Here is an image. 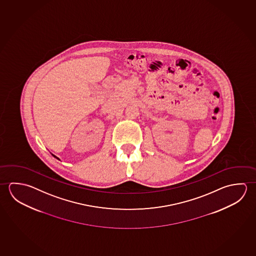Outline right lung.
Here are the masks:
<instances>
[{
    "mask_svg": "<svg viewBox=\"0 0 256 256\" xmlns=\"http://www.w3.org/2000/svg\"><path fill=\"white\" fill-rule=\"evenodd\" d=\"M52 156H54V158H56L57 160H59V158H57L56 156H54V154H52Z\"/></svg>",
    "mask_w": 256,
    "mask_h": 256,
    "instance_id": "right-lung-1",
    "label": "right lung"
}]
</instances>
